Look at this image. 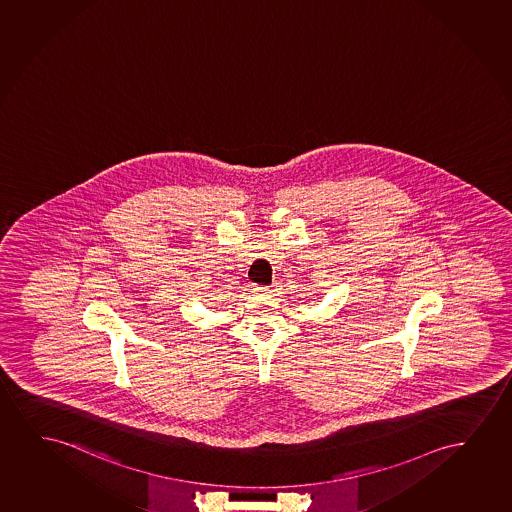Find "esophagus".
<instances>
[{
	"label": "esophagus",
	"instance_id": "1",
	"mask_svg": "<svg viewBox=\"0 0 512 512\" xmlns=\"http://www.w3.org/2000/svg\"><path fill=\"white\" fill-rule=\"evenodd\" d=\"M253 292L257 293V295H267L269 288H266V286H255Z\"/></svg>",
	"mask_w": 512,
	"mask_h": 512
}]
</instances>
